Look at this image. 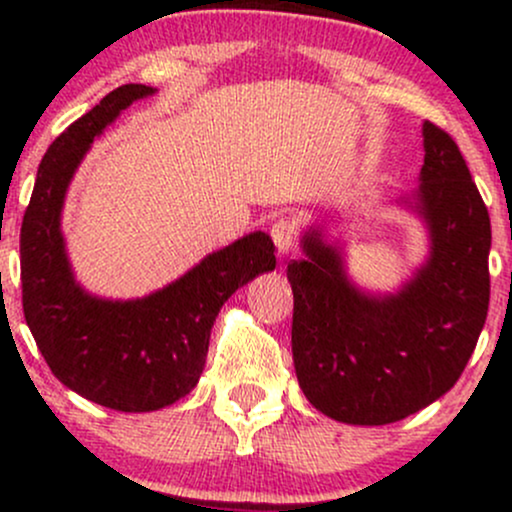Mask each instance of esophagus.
Segmentation results:
<instances>
[{
	"label": "esophagus",
	"mask_w": 512,
	"mask_h": 512,
	"mask_svg": "<svg viewBox=\"0 0 512 512\" xmlns=\"http://www.w3.org/2000/svg\"><path fill=\"white\" fill-rule=\"evenodd\" d=\"M269 233H272L276 250L284 255V252H289L293 248V240H296V221L281 216V219H276L272 223V231H269Z\"/></svg>",
	"instance_id": "esophagus-1"
}]
</instances>
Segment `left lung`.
Instances as JSON below:
<instances>
[{
	"label": "left lung",
	"instance_id": "8db88e82",
	"mask_svg": "<svg viewBox=\"0 0 512 512\" xmlns=\"http://www.w3.org/2000/svg\"><path fill=\"white\" fill-rule=\"evenodd\" d=\"M419 187L399 199L424 221L426 262L395 293L358 289L342 245L303 233L291 349L298 385L317 411L351 426H385L443 397L467 366L489 310L491 221L448 132L424 122Z\"/></svg>",
	"mask_w": 512,
	"mask_h": 512
}]
</instances>
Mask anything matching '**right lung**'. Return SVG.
<instances>
[{"mask_svg": "<svg viewBox=\"0 0 512 512\" xmlns=\"http://www.w3.org/2000/svg\"><path fill=\"white\" fill-rule=\"evenodd\" d=\"M156 88L125 84L69 125L38 168L21 226L23 315L55 378L115 411H156L190 395L207 363L221 305L276 267L274 243L255 231L211 252L149 296L113 301L76 281L62 236L69 182L93 139Z\"/></svg>", "mask_w": 512, "mask_h": 512, "instance_id": "right-lung-1", "label": "right lung"}]
</instances>
